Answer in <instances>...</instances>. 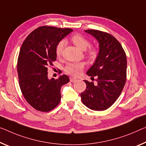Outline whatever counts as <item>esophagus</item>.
I'll return each mask as SVG.
<instances>
[{"mask_svg": "<svg viewBox=\"0 0 146 146\" xmlns=\"http://www.w3.org/2000/svg\"><path fill=\"white\" fill-rule=\"evenodd\" d=\"M70 81L71 82H76V81H77V80H76V78H74L70 77Z\"/></svg>", "mask_w": 146, "mask_h": 146, "instance_id": "34e87169", "label": "esophagus"}]
</instances>
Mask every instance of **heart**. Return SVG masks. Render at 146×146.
<instances>
[{
	"label": "heart",
	"mask_w": 146,
	"mask_h": 146,
	"mask_svg": "<svg viewBox=\"0 0 146 146\" xmlns=\"http://www.w3.org/2000/svg\"><path fill=\"white\" fill-rule=\"evenodd\" d=\"M72 42L78 48L82 50H86L87 48L90 46V42L88 39L84 36L82 35L77 33V34L74 35L71 37ZM65 46V41L62 40L59 42L56 47L55 53L57 57H60L62 55V51ZM88 56L90 59H95L96 57L98 54V51L95 48L91 47L88 50ZM84 68V64L82 62H70L68 63L64 67V71L68 74L77 76L80 74L81 72Z\"/></svg>",
	"instance_id": "1"
}]
</instances>
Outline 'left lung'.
Wrapping results in <instances>:
<instances>
[{
    "label": "left lung",
    "instance_id": "1",
    "mask_svg": "<svg viewBox=\"0 0 146 146\" xmlns=\"http://www.w3.org/2000/svg\"><path fill=\"white\" fill-rule=\"evenodd\" d=\"M99 43L96 61L87 75L96 78L97 85L84 80L86 89L81 93L84 104L89 109L103 111L113 105L121 95L127 80V57L121 44L113 36L95 29L85 30Z\"/></svg>",
    "mask_w": 146,
    "mask_h": 146
}]
</instances>
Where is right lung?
Instances as JSON below:
<instances>
[{
    "label": "right lung",
    "mask_w": 146,
    "mask_h": 146,
    "mask_svg": "<svg viewBox=\"0 0 146 146\" xmlns=\"http://www.w3.org/2000/svg\"><path fill=\"white\" fill-rule=\"evenodd\" d=\"M72 31L40 27L28 35L21 47L17 64L19 87L27 102L38 111L54 109L60 101L62 86L70 81L66 75L49 80L48 68L57 59V44Z\"/></svg>",
    "instance_id": "obj_1"
}]
</instances>
